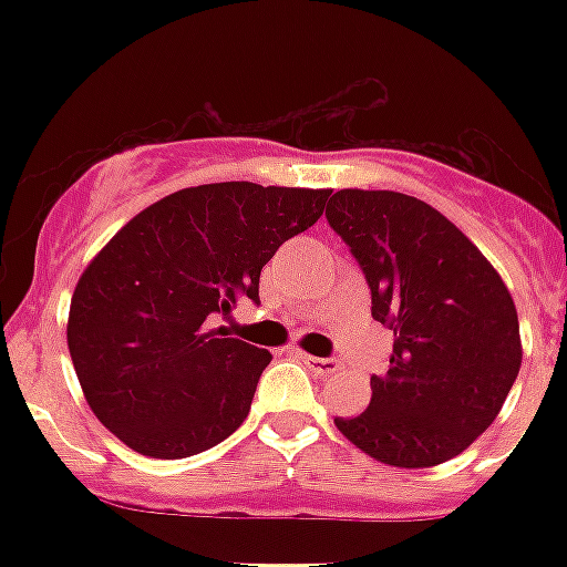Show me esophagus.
Returning <instances> with one entry per match:
<instances>
[{"label":"esophagus","mask_w":567,"mask_h":567,"mask_svg":"<svg viewBox=\"0 0 567 567\" xmlns=\"http://www.w3.org/2000/svg\"><path fill=\"white\" fill-rule=\"evenodd\" d=\"M306 362V368H311V371L318 373V377H329V373H336L338 368H341V362L338 359H320V355H309V353H297Z\"/></svg>","instance_id":"34e87169"}]
</instances>
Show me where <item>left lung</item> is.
<instances>
[{
    "label": "left lung",
    "mask_w": 567,
    "mask_h": 567,
    "mask_svg": "<svg viewBox=\"0 0 567 567\" xmlns=\"http://www.w3.org/2000/svg\"><path fill=\"white\" fill-rule=\"evenodd\" d=\"M327 220L391 329L371 405L336 426L377 462L432 467L474 444L520 371L518 311L485 256L432 205L394 190H338Z\"/></svg>",
    "instance_id": "left-lung-1"
}]
</instances>
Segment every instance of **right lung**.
Listing matches in <instances>:
<instances>
[{"mask_svg":"<svg viewBox=\"0 0 567 567\" xmlns=\"http://www.w3.org/2000/svg\"><path fill=\"white\" fill-rule=\"evenodd\" d=\"M329 190L217 182L132 217L75 285L66 344L93 414L137 453L185 458L249 414L270 353L212 329L320 220Z\"/></svg>","mask_w":567,"mask_h":567,"instance_id":"1","label":"right lung"}]
</instances>
